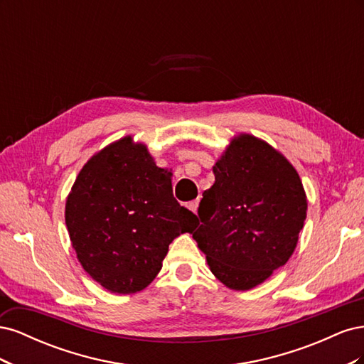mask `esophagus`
<instances>
[{
  "mask_svg": "<svg viewBox=\"0 0 364 364\" xmlns=\"http://www.w3.org/2000/svg\"><path fill=\"white\" fill-rule=\"evenodd\" d=\"M197 206H199V200H191V202L186 203V208L191 209L193 213H196V211H197Z\"/></svg>",
  "mask_w": 364,
  "mask_h": 364,
  "instance_id": "esophagus-1",
  "label": "esophagus"
}]
</instances>
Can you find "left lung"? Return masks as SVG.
<instances>
[{
    "label": "left lung",
    "mask_w": 364,
    "mask_h": 364,
    "mask_svg": "<svg viewBox=\"0 0 364 364\" xmlns=\"http://www.w3.org/2000/svg\"><path fill=\"white\" fill-rule=\"evenodd\" d=\"M213 170L215 182L203 193L193 238L220 282L249 290L291 257L306 196L293 165L252 135L230 142Z\"/></svg>",
    "instance_id": "left-lung-1"
}]
</instances>
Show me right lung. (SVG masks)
<instances>
[{
    "label": "right lung",
    "instance_id": "right-lung-1",
    "mask_svg": "<svg viewBox=\"0 0 364 364\" xmlns=\"http://www.w3.org/2000/svg\"><path fill=\"white\" fill-rule=\"evenodd\" d=\"M65 222L83 269L112 293H136L155 279L171 241L197 217L174 199L171 173L130 136L97 153L77 176Z\"/></svg>",
    "mask_w": 364,
    "mask_h": 364
}]
</instances>
